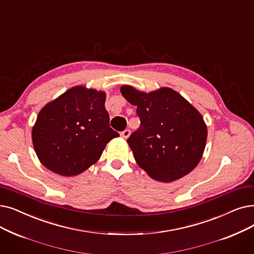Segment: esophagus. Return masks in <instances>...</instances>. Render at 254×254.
Instances as JSON below:
<instances>
[{
  "instance_id": "34e87169",
  "label": "esophagus",
  "mask_w": 254,
  "mask_h": 254,
  "mask_svg": "<svg viewBox=\"0 0 254 254\" xmlns=\"http://www.w3.org/2000/svg\"><path fill=\"white\" fill-rule=\"evenodd\" d=\"M130 135V130L129 129H125L123 133H121V137L125 138V139H127Z\"/></svg>"
}]
</instances>
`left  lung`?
<instances>
[{"label":"left lung","instance_id":"8db88e82","mask_svg":"<svg viewBox=\"0 0 254 254\" xmlns=\"http://www.w3.org/2000/svg\"><path fill=\"white\" fill-rule=\"evenodd\" d=\"M120 92L140 117V127L127 140L139 167L163 183L189 174L200 162L207 138L199 111L169 87L146 93L124 85Z\"/></svg>","mask_w":254,"mask_h":254}]
</instances>
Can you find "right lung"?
Instances as JSON below:
<instances>
[{
	"mask_svg": "<svg viewBox=\"0 0 254 254\" xmlns=\"http://www.w3.org/2000/svg\"><path fill=\"white\" fill-rule=\"evenodd\" d=\"M105 102L106 92L79 85L40 110L32 142L43 166L74 176L100 160L107 143L119 136L109 126Z\"/></svg>",
	"mask_w": 254,
	"mask_h": 254,
	"instance_id": "add662e5",
	"label": "right lung"
}]
</instances>
